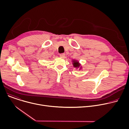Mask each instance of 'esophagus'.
Instances as JSON below:
<instances>
[{
	"label": "esophagus",
	"instance_id": "obj_1",
	"mask_svg": "<svg viewBox=\"0 0 129 129\" xmlns=\"http://www.w3.org/2000/svg\"><path fill=\"white\" fill-rule=\"evenodd\" d=\"M60 57H61V58H64V56H65V54H64V53H61V54H60Z\"/></svg>",
	"mask_w": 129,
	"mask_h": 129
}]
</instances>
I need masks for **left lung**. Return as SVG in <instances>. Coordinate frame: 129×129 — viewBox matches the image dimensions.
Listing matches in <instances>:
<instances>
[{"label":"left lung","instance_id":"left-lung-1","mask_svg":"<svg viewBox=\"0 0 129 129\" xmlns=\"http://www.w3.org/2000/svg\"><path fill=\"white\" fill-rule=\"evenodd\" d=\"M73 66H74L75 67H78V68L80 66V64H79V62H78L76 60L73 61Z\"/></svg>","mask_w":129,"mask_h":129}]
</instances>
